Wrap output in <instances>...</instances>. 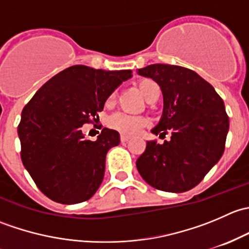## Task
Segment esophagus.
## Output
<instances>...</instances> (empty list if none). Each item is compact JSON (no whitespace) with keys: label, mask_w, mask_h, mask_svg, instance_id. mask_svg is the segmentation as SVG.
I'll list each match as a JSON object with an SVG mask.
<instances>
[{"label":"esophagus","mask_w":249,"mask_h":249,"mask_svg":"<svg viewBox=\"0 0 249 249\" xmlns=\"http://www.w3.org/2000/svg\"><path fill=\"white\" fill-rule=\"evenodd\" d=\"M130 139H131V136H129V135H125V134L120 135V141H122L123 143L127 142V141H129Z\"/></svg>","instance_id":"obj_1"}]
</instances>
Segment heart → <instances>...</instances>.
Returning a JSON list of instances; mask_svg holds the SVG:
<instances>
[{
    "label": "heart",
    "mask_w": 249,
    "mask_h": 249,
    "mask_svg": "<svg viewBox=\"0 0 249 249\" xmlns=\"http://www.w3.org/2000/svg\"><path fill=\"white\" fill-rule=\"evenodd\" d=\"M137 85H139L141 94L145 99H148L154 92V90L159 89L157 83L152 79H141L137 83ZM113 99H114V94H110L108 101H112ZM107 124H108L110 129L117 130V131L122 132V134H136L141 127L147 124V119L143 117H136V115H130L126 114V113L118 112L110 115Z\"/></svg>",
    "instance_id": "1"
}]
</instances>
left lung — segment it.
<instances>
[{"label":"left lung","instance_id":"obj_1","mask_svg":"<svg viewBox=\"0 0 249 249\" xmlns=\"http://www.w3.org/2000/svg\"><path fill=\"white\" fill-rule=\"evenodd\" d=\"M159 84L164 108L154 135L171 132L162 144L147 141L136 166L143 179L159 190L183 193L199 184L224 153L229 117L214 88L196 72L154 64L137 71Z\"/></svg>","mask_w":249,"mask_h":249}]
</instances>
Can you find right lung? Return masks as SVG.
I'll return each instance as SVG.
<instances>
[{
    "label": "right lung",
    "mask_w": 249,
    "mask_h": 249,
    "mask_svg": "<svg viewBox=\"0 0 249 249\" xmlns=\"http://www.w3.org/2000/svg\"><path fill=\"white\" fill-rule=\"evenodd\" d=\"M131 77V70L74 65L50 78L24 107L18 126L22 164L53 201L73 205L99 189L107 152L120 143L119 132L104 127L90 141L82 126L96 122L109 95Z\"/></svg>",
    "instance_id": "1"
}]
</instances>
